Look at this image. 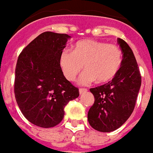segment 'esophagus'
Here are the masks:
<instances>
[{
  "mask_svg": "<svg viewBox=\"0 0 153 153\" xmlns=\"http://www.w3.org/2000/svg\"><path fill=\"white\" fill-rule=\"evenodd\" d=\"M85 92H87V89H83V88L79 89V94L80 95H82V94H84Z\"/></svg>",
  "mask_w": 153,
  "mask_h": 153,
  "instance_id": "1",
  "label": "esophagus"
}]
</instances>
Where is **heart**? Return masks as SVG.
Wrapping results in <instances>:
<instances>
[{
    "label": "heart",
    "mask_w": 153,
    "mask_h": 153,
    "mask_svg": "<svg viewBox=\"0 0 153 153\" xmlns=\"http://www.w3.org/2000/svg\"><path fill=\"white\" fill-rule=\"evenodd\" d=\"M60 66L68 81H75L85 67L80 84L87 85L95 80L99 84L112 81L123 64V52L119 47L104 41L84 39L76 43L73 52L63 50Z\"/></svg>",
    "instance_id": "b5f03b06"
}]
</instances>
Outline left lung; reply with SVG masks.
<instances>
[{
  "label": "left lung",
  "mask_w": 153,
  "mask_h": 153,
  "mask_svg": "<svg viewBox=\"0 0 153 153\" xmlns=\"http://www.w3.org/2000/svg\"><path fill=\"white\" fill-rule=\"evenodd\" d=\"M117 43L123 52L120 71L112 81L90 89L95 100L88 112V122L100 132L114 131L129 118L141 87V75L131 48L122 39L118 38Z\"/></svg>",
  "instance_id": "left-lung-1"
}]
</instances>
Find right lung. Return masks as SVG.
<instances>
[{
    "mask_svg": "<svg viewBox=\"0 0 153 153\" xmlns=\"http://www.w3.org/2000/svg\"><path fill=\"white\" fill-rule=\"evenodd\" d=\"M71 37L46 31L20 53L15 76V97L25 117L32 124L52 128L64 117V107L79 96L78 89L63 76L61 53Z\"/></svg>",
    "mask_w": 153,
    "mask_h": 153,
    "instance_id": "1",
    "label": "right lung"
}]
</instances>
